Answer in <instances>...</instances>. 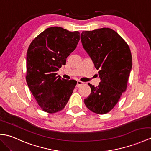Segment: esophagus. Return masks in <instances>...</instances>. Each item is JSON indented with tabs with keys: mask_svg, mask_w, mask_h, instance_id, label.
Instances as JSON below:
<instances>
[{
	"mask_svg": "<svg viewBox=\"0 0 151 151\" xmlns=\"http://www.w3.org/2000/svg\"><path fill=\"white\" fill-rule=\"evenodd\" d=\"M83 82H81V81H77V84H76V87H80V86H82V85H83Z\"/></svg>",
	"mask_w": 151,
	"mask_h": 151,
	"instance_id": "1",
	"label": "esophagus"
}]
</instances>
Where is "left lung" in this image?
<instances>
[{
    "instance_id": "1",
    "label": "left lung",
    "mask_w": 151,
    "mask_h": 151,
    "mask_svg": "<svg viewBox=\"0 0 151 151\" xmlns=\"http://www.w3.org/2000/svg\"><path fill=\"white\" fill-rule=\"evenodd\" d=\"M83 47L99 70L100 82L97 87L89 83V96L84 100L94 113L104 114L113 109L127 89L132 69V55L127 44L110 28L82 31Z\"/></svg>"
}]
</instances>
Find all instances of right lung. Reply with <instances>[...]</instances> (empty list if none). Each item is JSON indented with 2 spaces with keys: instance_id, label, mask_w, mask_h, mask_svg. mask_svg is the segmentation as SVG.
I'll use <instances>...</instances> for the list:
<instances>
[{
  "instance_id": "right-lung-1",
  "label": "right lung",
  "mask_w": 151,
  "mask_h": 151,
  "mask_svg": "<svg viewBox=\"0 0 151 151\" xmlns=\"http://www.w3.org/2000/svg\"><path fill=\"white\" fill-rule=\"evenodd\" d=\"M80 40L78 31L51 27L31 42L26 56V82L44 111L55 113L67 104L77 82L57 76Z\"/></svg>"
}]
</instances>
